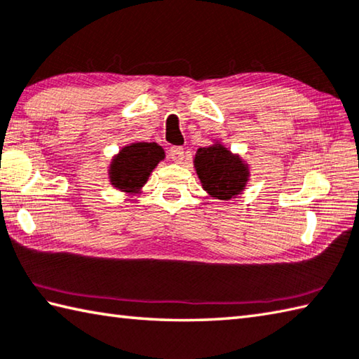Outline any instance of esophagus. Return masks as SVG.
<instances>
[{"instance_id": "esophagus-1", "label": "esophagus", "mask_w": 359, "mask_h": 359, "mask_svg": "<svg viewBox=\"0 0 359 359\" xmlns=\"http://www.w3.org/2000/svg\"><path fill=\"white\" fill-rule=\"evenodd\" d=\"M168 156L173 162H181L184 159V148L182 147H172L170 150H168Z\"/></svg>"}]
</instances>
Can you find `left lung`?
<instances>
[{
    "label": "left lung",
    "mask_w": 359,
    "mask_h": 359,
    "mask_svg": "<svg viewBox=\"0 0 359 359\" xmlns=\"http://www.w3.org/2000/svg\"><path fill=\"white\" fill-rule=\"evenodd\" d=\"M195 167L203 187L220 200L233 198L247 182V167L222 145L198 148Z\"/></svg>",
    "instance_id": "1"
}]
</instances>
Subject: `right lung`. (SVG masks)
<instances>
[{"label": "right lung", "instance_id": "add662e5", "mask_svg": "<svg viewBox=\"0 0 359 359\" xmlns=\"http://www.w3.org/2000/svg\"><path fill=\"white\" fill-rule=\"evenodd\" d=\"M161 159H164V150L158 144L139 142L123 148L111 164L112 184L126 192L136 191L145 184Z\"/></svg>", "mask_w": 359, "mask_h": 359}]
</instances>
